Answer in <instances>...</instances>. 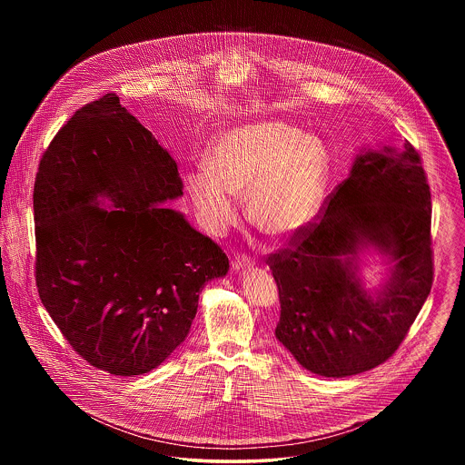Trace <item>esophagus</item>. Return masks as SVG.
Returning a JSON list of instances; mask_svg holds the SVG:
<instances>
[{
  "label": "esophagus",
  "mask_w": 465,
  "mask_h": 465,
  "mask_svg": "<svg viewBox=\"0 0 465 465\" xmlns=\"http://www.w3.org/2000/svg\"><path fill=\"white\" fill-rule=\"evenodd\" d=\"M252 262L247 258V256H237L235 260H233V263H232V268L235 270V272H245V270H251L252 268Z\"/></svg>",
  "instance_id": "obj_1"
}]
</instances>
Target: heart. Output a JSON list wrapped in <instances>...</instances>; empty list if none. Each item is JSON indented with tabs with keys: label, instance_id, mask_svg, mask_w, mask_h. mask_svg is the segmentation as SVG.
Returning a JSON list of instances; mask_svg holds the SVG:
<instances>
[{
	"label": "heart",
	"instance_id": "1",
	"mask_svg": "<svg viewBox=\"0 0 465 465\" xmlns=\"http://www.w3.org/2000/svg\"><path fill=\"white\" fill-rule=\"evenodd\" d=\"M331 173L324 143L286 122L243 124L216 139L207 171L186 174V188L202 226L222 235L247 218L273 241H291L309 228L326 195Z\"/></svg>",
	"mask_w": 465,
	"mask_h": 465
}]
</instances>
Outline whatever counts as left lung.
Wrapping results in <instances>:
<instances>
[{"instance_id": "1", "label": "left lung", "mask_w": 465, "mask_h": 465, "mask_svg": "<svg viewBox=\"0 0 465 465\" xmlns=\"http://www.w3.org/2000/svg\"><path fill=\"white\" fill-rule=\"evenodd\" d=\"M430 190L417 150L362 148L321 222L268 258L279 288L275 336L310 373L343 378L398 351L432 286ZM384 282L368 289L361 258Z\"/></svg>"}]
</instances>
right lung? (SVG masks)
Listing matches in <instances>:
<instances>
[{
  "instance_id": "1",
  "label": "right lung",
  "mask_w": 465,
  "mask_h": 465,
  "mask_svg": "<svg viewBox=\"0 0 465 465\" xmlns=\"http://www.w3.org/2000/svg\"><path fill=\"white\" fill-rule=\"evenodd\" d=\"M179 197L176 160L111 92L40 162L38 292L69 345L111 375L158 368L186 340L203 286L228 273L222 249L163 207Z\"/></svg>"
}]
</instances>
